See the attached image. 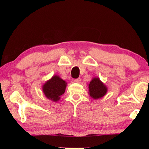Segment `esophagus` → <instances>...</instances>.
<instances>
[{
  "label": "esophagus",
  "mask_w": 149,
  "mask_h": 149,
  "mask_svg": "<svg viewBox=\"0 0 149 149\" xmlns=\"http://www.w3.org/2000/svg\"><path fill=\"white\" fill-rule=\"evenodd\" d=\"M74 81L76 82V83H80V81H81V78H80V77L77 78V79H75L74 80Z\"/></svg>",
  "instance_id": "34e87169"
}]
</instances>
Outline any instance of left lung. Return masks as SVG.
I'll return each mask as SVG.
<instances>
[{"label":"left lung","instance_id":"left-lung-1","mask_svg":"<svg viewBox=\"0 0 149 149\" xmlns=\"http://www.w3.org/2000/svg\"><path fill=\"white\" fill-rule=\"evenodd\" d=\"M107 87L100 80L99 77H94L89 84V93L91 97L94 99H98L106 95Z\"/></svg>","mask_w":149,"mask_h":149}]
</instances>
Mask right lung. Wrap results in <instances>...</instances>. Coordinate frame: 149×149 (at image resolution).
I'll use <instances>...</instances> for the list:
<instances>
[{"label":"right lung","mask_w":149,"mask_h":149,"mask_svg":"<svg viewBox=\"0 0 149 149\" xmlns=\"http://www.w3.org/2000/svg\"><path fill=\"white\" fill-rule=\"evenodd\" d=\"M66 85L67 83L64 80L55 75L43 85L42 91L47 99L57 102L60 100V96L64 93Z\"/></svg>","instance_id":"1"}]
</instances>
